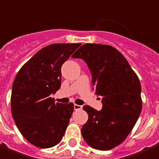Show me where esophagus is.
<instances>
[{
  "instance_id": "34e87169",
  "label": "esophagus",
  "mask_w": 159,
  "mask_h": 159,
  "mask_svg": "<svg viewBox=\"0 0 159 159\" xmlns=\"http://www.w3.org/2000/svg\"><path fill=\"white\" fill-rule=\"evenodd\" d=\"M74 109L75 110H81L83 109V106L82 105H78V104H74Z\"/></svg>"
}]
</instances>
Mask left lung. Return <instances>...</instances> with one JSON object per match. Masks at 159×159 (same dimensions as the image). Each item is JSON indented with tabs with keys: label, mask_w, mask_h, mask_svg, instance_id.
<instances>
[{
	"label": "left lung",
	"mask_w": 159,
	"mask_h": 159,
	"mask_svg": "<svg viewBox=\"0 0 159 159\" xmlns=\"http://www.w3.org/2000/svg\"><path fill=\"white\" fill-rule=\"evenodd\" d=\"M72 57L88 64L93 89L103 103L101 110L83 107L89 115L82 127L83 139L93 148L110 150L124 142L141 114L139 78L124 56L110 45L85 43Z\"/></svg>",
	"instance_id": "1"
}]
</instances>
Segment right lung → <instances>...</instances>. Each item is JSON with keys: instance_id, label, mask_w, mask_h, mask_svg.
I'll list each match as a JSON object with an SVG mask.
<instances>
[{"instance_id": "add662e5", "label": "right lung", "mask_w": 159, "mask_h": 159, "mask_svg": "<svg viewBox=\"0 0 159 159\" xmlns=\"http://www.w3.org/2000/svg\"><path fill=\"white\" fill-rule=\"evenodd\" d=\"M81 43H53L43 47L23 65L14 79L11 115L29 142L39 148L58 144L65 135L74 104L56 103L50 94L61 84L62 64Z\"/></svg>"}]
</instances>
